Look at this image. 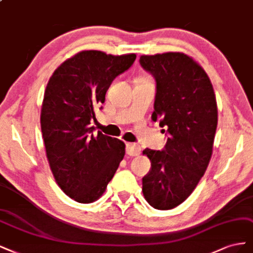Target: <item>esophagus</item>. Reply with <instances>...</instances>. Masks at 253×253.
Masks as SVG:
<instances>
[{
    "mask_svg": "<svg viewBox=\"0 0 253 253\" xmlns=\"http://www.w3.org/2000/svg\"><path fill=\"white\" fill-rule=\"evenodd\" d=\"M126 153L130 157H135L141 153V147L134 143H126Z\"/></svg>",
    "mask_w": 253,
    "mask_h": 253,
    "instance_id": "obj_1",
    "label": "esophagus"
}]
</instances>
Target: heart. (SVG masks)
<instances>
[{"label":"heart","instance_id":"obj_1","mask_svg":"<svg viewBox=\"0 0 253 253\" xmlns=\"http://www.w3.org/2000/svg\"><path fill=\"white\" fill-rule=\"evenodd\" d=\"M141 81H146V80H141Z\"/></svg>","mask_w":253,"mask_h":253}]
</instances>
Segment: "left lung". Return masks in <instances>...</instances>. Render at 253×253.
I'll return each mask as SVG.
<instances>
[{
  "mask_svg": "<svg viewBox=\"0 0 253 253\" xmlns=\"http://www.w3.org/2000/svg\"><path fill=\"white\" fill-rule=\"evenodd\" d=\"M140 63L157 82L151 118L169 134L164 150L143 151L151 168L142 190L150 206L169 210L189 197L208 167L217 126L215 94L206 71L183 52L144 54Z\"/></svg>",
  "mask_w": 253,
  "mask_h": 253,
  "instance_id": "8db88e82",
  "label": "left lung"
}]
</instances>
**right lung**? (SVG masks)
<instances>
[{"label": "right lung", "mask_w": 253, "mask_h": 253, "mask_svg": "<svg viewBox=\"0 0 253 253\" xmlns=\"http://www.w3.org/2000/svg\"><path fill=\"white\" fill-rule=\"evenodd\" d=\"M135 58L83 50L64 61L48 81L41 109L46 157L56 184L76 202L99 200L125 156L123 141L94 133L90 124L112 81Z\"/></svg>", "instance_id": "right-lung-1"}]
</instances>
